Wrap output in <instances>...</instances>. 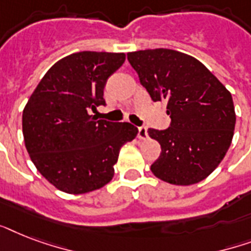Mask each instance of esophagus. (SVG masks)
<instances>
[{
	"mask_svg": "<svg viewBox=\"0 0 251 251\" xmlns=\"http://www.w3.org/2000/svg\"><path fill=\"white\" fill-rule=\"evenodd\" d=\"M138 138L139 139H146L147 138V127L146 126L138 127Z\"/></svg>",
	"mask_w": 251,
	"mask_h": 251,
	"instance_id": "34e87169",
	"label": "esophagus"
}]
</instances>
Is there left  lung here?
<instances>
[{"label": "left lung", "mask_w": 251, "mask_h": 251, "mask_svg": "<svg viewBox=\"0 0 251 251\" xmlns=\"http://www.w3.org/2000/svg\"><path fill=\"white\" fill-rule=\"evenodd\" d=\"M153 101H167L171 126L149 129L161 153L151 171L172 185L187 186L208 177L226 156L236 125L232 95L194 57L173 49L127 53Z\"/></svg>", "instance_id": "left-lung-1"}]
</instances>
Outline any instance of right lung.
<instances>
[{"instance_id":"add662e5","label":"right lung","mask_w":251,"mask_h":251,"mask_svg":"<svg viewBox=\"0 0 251 251\" xmlns=\"http://www.w3.org/2000/svg\"><path fill=\"white\" fill-rule=\"evenodd\" d=\"M125 53L78 52L57 61L23 109V138L36 169L68 194H86L110 182L120 150L137 137L129 122L92 116L105 105L106 80Z\"/></svg>"}]
</instances>
